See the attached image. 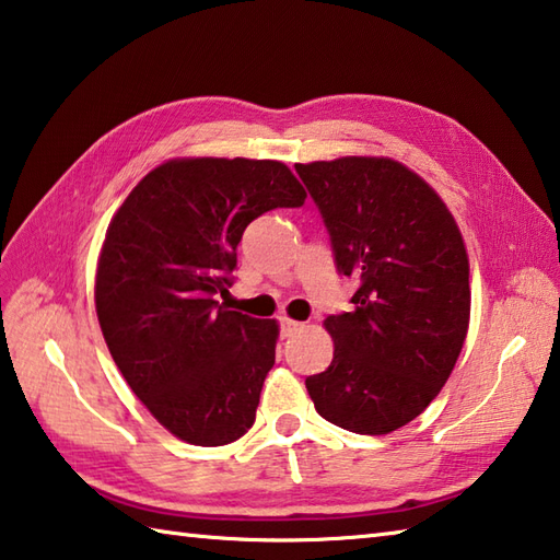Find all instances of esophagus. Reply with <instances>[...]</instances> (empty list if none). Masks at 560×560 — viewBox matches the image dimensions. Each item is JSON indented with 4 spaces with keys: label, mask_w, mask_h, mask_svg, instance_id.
Masks as SVG:
<instances>
[{
    "label": "esophagus",
    "mask_w": 560,
    "mask_h": 560,
    "mask_svg": "<svg viewBox=\"0 0 560 560\" xmlns=\"http://www.w3.org/2000/svg\"><path fill=\"white\" fill-rule=\"evenodd\" d=\"M280 328H282V336H292V334H296V330H302L304 324L302 322H292V318H282Z\"/></svg>",
    "instance_id": "34e87169"
}]
</instances>
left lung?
<instances>
[{
    "label": "left lung",
    "instance_id": "1",
    "mask_svg": "<svg viewBox=\"0 0 560 560\" xmlns=\"http://www.w3.org/2000/svg\"><path fill=\"white\" fill-rule=\"evenodd\" d=\"M322 210L336 268L358 278L352 312L328 316L334 360L306 376L318 410L386 435L440 394L469 330L464 236L435 188L389 156L294 164Z\"/></svg>",
    "mask_w": 560,
    "mask_h": 560
}]
</instances>
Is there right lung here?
Returning a JSON list of instances; mask_svg holds the SVG:
<instances>
[{
	"label": "right lung",
	"instance_id": "1",
	"mask_svg": "<svg viewBox=\"0 0 560 560\" xmlns=\"http://www.w3.org/2000/svg\"><path fill=\"white\" fill-rule=\"evenodd\" d=\"M304 198L282 162L186 156L152 168L113 214L96 266L98 324L125 382L178 440L220 447L254 425L280 328L214 294L232 284L246 226Z\"/></svg>",
	"mask_w": 560,
	"mask_h": 560
}]
</instances>
